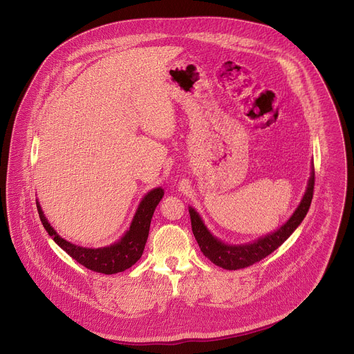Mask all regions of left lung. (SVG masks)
Returning a JSON list of instances; mask_svg holds the SVG:
<instances>
[{"mask_svg": "<svg viewBox=\"0 0 354 354\" xmlns=\"http://www.w3.org/2000/svg\"><path fill=\"white\" fill-rule=\"evenodd\" d=\"M313 185L315 169L312 167L303 201L296 208L293 215L289 218V221L274 233H270L253 243L244 245H227L215 239L203 223L201 215L192 207H189L192 232L203 254L208 257L215 266H219L226 270H240L260 261L270 253L274 252L278 247H281L303 222L313 198Z\"/></svg>", "mask_w": 354, "mask_h": 354, "instance_id": "left-lung-1", "label": "left lung"}]
</instances>
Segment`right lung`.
<instances>
[{"instance_id": "add662e5", "label": "right lung", "mask_w": 354, "mask_h": 354, "mask_svg": "<svg viewBox=\"0 0 354 354\" xmlns=\"http://www.w3.org/2000/svg\"><path fill=\"white\" fill-rule=\"evenodd\" d=\"M162 198H163L162 188H155L150 191L139 204L136 214L133 216V221L129 226V230L121 237V240L115 244H111L110 247L97 248V250L83 248L64 240L51 227L49 221L46 219L38 202H37V208H38L39 218L42 221L44 227L54 240V243L58 244V247H61L71 257H73L77 263H80L86 268L109 275V274H117L128 270L142 257L147 243L150 223H151L155 207L158 205V203L160 202Z\"/></svg>"}]
</instances>
